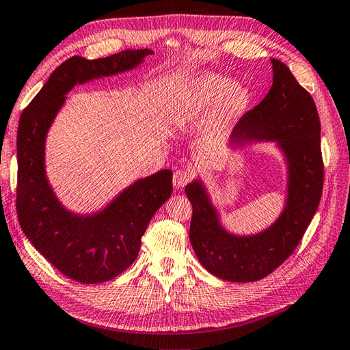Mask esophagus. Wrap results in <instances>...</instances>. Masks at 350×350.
Listing matches in <instances>:
<instances>
[{"label":"esophagus","mask_w":350,"mask_h":350,"mask_svg":"<svg viewBox=\"0 0 350 350\" xmlns=\"http://www.w3.org/2000/svg\"><path fill=\"white\" fill-rule=\"evenodd\" d=\"M192 174L189 172H186V170H177L173 176V185L176 189H182L183 186L191 180Z\"/></svg>","instance_id":"1"}]
</instances>
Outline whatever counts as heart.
Instances as JSON below:
<instances>
[{
    "label": "heart",
    "instance_id": "obj_1",
    "mask_svg": "<svg viewBox=\"0 0 350 350\" xmlns=\"http://www.w3.org/2000/svg\"><path fill=\"white\" fill-rule=\"evenodd\" d=\"M252 94L246 86L235 85L232 79L221 75H202L189 85L177 101L173 119L178 126L198 128L208 119L219 104L213 124V137L231 122L239 119L249 107Z\"/></svg>",
    "mask_w": 350,
    "mask_h": 350
}]
</instances>
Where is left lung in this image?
Masks as SVG:
<instances>
[{"mask_svg":"<svg viewBox=\"0 0 350 350\" xmlns=\"http://www.w3.org/2000/svg\"><path fill=\"white\" fill-rule=\"evenodd\" d=\"M270 92L234 126L228 149L273 143L286 165L285 206L267 228L254 234L230 231L206 183L195 177L185 192L192 204L189 240L200 264L226 282H255L273 273L295 250L318 210L323 164L321 122L314 101L279 59Z\"/></svg>","mask_w":350,"mask_h":350,"instance_id":"left-lung-1","label":"left lung"}]
</instances>
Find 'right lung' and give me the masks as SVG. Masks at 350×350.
Instances as JSON below:
<instances>
[{
    "instance_id": "add662e5",
    "label": "right lung",
    "mask_w": 350,
    "mask_h": 350,
    "mask_svg": "<svg viewBox=\"0 0 350 350\" xmlns=\"http://www.w3.org/2000/svg\"><path fill=\"white\" fill-rule=\"evenodd\" d=\"M152 53L138 49L94 61L71 56L52 72L19 120L16 207L21 228L49 262L80 283L115 279L135 261L150 219L172 197L173 172L137 178L95 212H72L47 178L49 129L76 85L131 71Z\"/></svg>"
}]
</instances>
